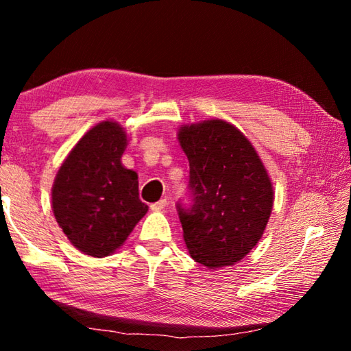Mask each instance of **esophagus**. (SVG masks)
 <instances>
[{
	"label": "esophagus",
	"mask_w": 351,
	"mask_h": 351,
	"mask_svg": "<svg viewBox=\"0 0 351 351\" xmlns=\"http://www.w3.org/2000/svg\"><path fill=\"white\" fill-rule=\"evenodd\" d=\"M165 206H167V199H161V201H158V203H153L150 206V209L153 212H161Z\"/></svg>",
	"instance_id": "esophagus-1"
}]
</instances>
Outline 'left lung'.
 <instances>
[{"instance_id": "8db88e82", "label": "left lung", "mask_w": 351, "mask_h": 351, "mask_svg": "<svg viewBox=\"0 0 351 351\" xmlns=\"http://www.w3.org/2000/svg\"><path fill=\"white\" fill-rule=\"evenodd\" d=\"M190 165L192 206L178 204L190 257L209 269L240 261L263 235L274 189L251 142L232 123L210 119L178 130Z\"/></svg>"}]
</instances>
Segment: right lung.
<instances>
[{"instance_id":"add662e5","label":"right lung","mask_w":351,"mask_h":351,"mask_svg":"<svg viewBox=\"0 0 351 351\" xmlns=\"http://www.w3.org/2000/svg\"><path fill=\"white\" fill-rule=\"evenodd\" d=\"M128 134L104 121L83 134L58 169L52 212L80 252L102 258L121 247L148 206L139 199L138 173L122 165Z\"/></svg>"}]
</instances>
